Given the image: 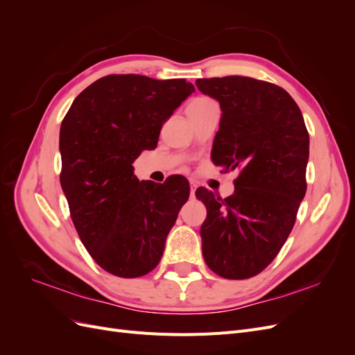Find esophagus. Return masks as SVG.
<instances>
[{"mask_svg": "<svg viewBox=\"0 0 355 355\" xmlns=\"http://www.w3.org/2000/svg\"><path fill=\"white\" fill-rule=\"evenodd\" d=\"M189 184H191V198H194V197H196V189H197V184H196L194 180H191Z\"/></svg>", "mask_w": 355, "mask_h": 355, "instance_id": "esophagus-1", "label": "esophagus"}]
</instances>
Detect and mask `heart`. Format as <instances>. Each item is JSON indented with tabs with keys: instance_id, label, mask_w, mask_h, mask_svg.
Returning <instances> with one entry per match:
<instances>
[{
	"instance_id": "1",
	"label": "heart",
	"mask_w": 355,
	"mask_h": 355,
	"mask_svg": "<svg viewBox=\"0 0 355 355\" xmlns=\"http://www.w3.org/2000/svg\"><path fill=\"white\" fill-rule=\"evenodd\" d=\"M210 102H213L210 98H204V96H200V98H196L194 101H191L188 108H196V106H202V105L210 103Z\"/></svg>"
}]
</instances>
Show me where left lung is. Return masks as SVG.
<instances>
[{"mask_svg":"<svg viewBox=\"0 0 355 355\" xmlns=\"http://www.w3.org/2000/svg\"><path fill=\"white\" fill-rule=\"evenodd\" d=\"M196 84L222 110L213 163L239 170L232 196L196 192L207 207L202 256L213 272L244 280L275 259L293 230L306 192L309 135L292 96L275 84L239 75Z\"/></svg>","mask_w":355,"mask_h":355,"instance_id":"1","label":"left lung"}]
</instances>
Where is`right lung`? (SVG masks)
I'll use <instances>...</instances> for the list:
<instances>
[{"mask_svg": "<svg viewBox=\"0 0 355 355\" xmlns=\"http://www.w3.org/2000/svg\"><path fill=\"white\" fill-rule=\"evenodd\" d=\"M194 85L184 78L106 75L83 90L60 125V185L80 240L123 278L153 271L189 197L187 180L139 182L133 161L154 149L163 124Z\"/></svg>", "mask_w": 355, "mask_h": 355, "instance_id": "right-lung-1", "label": "right lung"}]
</instances>
